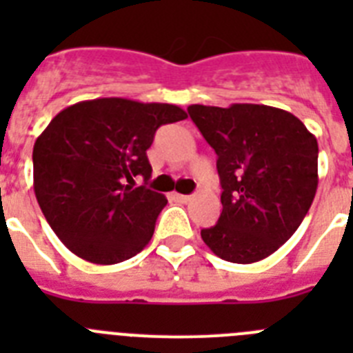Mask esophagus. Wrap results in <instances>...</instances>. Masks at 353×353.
<instances>
[{"label":"esophagus","instance_id":"esophagus-1","mask_svg":"<svg viewBox=\"0 0 353 353\" xmlns=\"http://www.w3.org/2000/svg\"><path fill=\"white\" fill-rule=\"evenodd\" d=\"M171 198L174 199V201H180V203H187L189 199H191V196H187V194H179V192H174Z\"/></svg>","mask_w":353,"mask_h":353}]
</instances>
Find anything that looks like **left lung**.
<instances>
[{"mask_svg":"<svg viewBox=\"0 0 353 353\" xmlns=\"http://www.w3.org/2000/svg\"><path fill=\"white\" fill-rule=\"evenodd\" d=\"M187 113L217 154L223 212L201 239L232 263L270 256L297 232L318 187V143L288 111L192 104Z\"/></svg>","mask_w":353,"mask_h":353,"instance_id":"left-lung-1","label":"left lung"}]
</instances>
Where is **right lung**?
<instances>
[{
	"label": "right lung",
	"mask_w": 353,
	"mask_h": 353,
	"mask_svg": "<svg viewBox=\"0 0 353 353\" xmlns=\"http://www.w3.org/2000/svg\"><path fill=\"white\" fill-rule=\"evenodd\" d=\"M173 104L95 99L56 114L33 146V189L52 232L74 254L113 265L145 249L168 199L134 176H152L146 150L161 125L185 120Z\"/></svg>",
	"instance_id": "1"
}]
</instances>
